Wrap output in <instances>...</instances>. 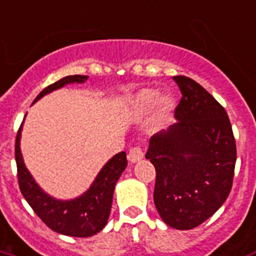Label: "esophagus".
<instances>
[{"label":"esophagus","instance_id":"esophagus-1","mask_svg":"<svg viewBox=\"0 0 256 256\" xmlns=\"http://www.w3.org/2000/svg\"><path fill=\"white\" fill-rule=\"evenodd\" d=\"M128 158L130 162H137L140 160H142L144 158V152L140 146H134L130 149V152L128 154Z\"/></svg>","mask_w":256,"mask_h":256}]
</instances>
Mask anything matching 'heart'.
<instances>
[{
    "label": "heart",
    "instance_id": "b5f03b06",
    "mask_svg": "<svg viewBox=\"0 0 256 256\" xmlns=\"http://www.w3.org/2000/svg\"><path fill=\"white\" fill-rule=\"evenodd\" d=\"M154 123L164 126L171 122L174 112V99L170 94H160V92L153 88H145L134 94L128 103V115L134 120L145 119L156 107Z\"/></svg>",
    "mask_w": 256,
    "mask_h": 256
}]
</instances>
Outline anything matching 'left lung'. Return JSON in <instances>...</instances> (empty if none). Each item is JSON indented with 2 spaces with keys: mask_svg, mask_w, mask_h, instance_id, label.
I'll return each mask as SVG.
<instances>
[{
  "mask_svg": "<svg viewBox=\"0 0 256 256\" xmlns=\"http://www.w3.org/2000/svg\"><path fill=\"white\" fill-rule=\"evenodd\" d=\"M172 126L154 134L145 157L156 168L154 205L171 228L187 230L212 217L234 182L236 144L224 107L184 76Z\"/></svg>",
  "mask_w": 256,
  "mask_h": 256,
  "instance_id": "1",
  "label": "left lung"
}]
</instances>
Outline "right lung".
I'll use <instances>...</instances> for the list:
<instances>
[{"instance_id":"add662e5","label":"right lung","mask_w":256,"mask_h":256,"mask_svg":"<svg viewBox=\"0 0 256 256\" xmlns=\"http://www.w3.org/2000/svg\"><path fill=\"white\" fill-rule=\"evenodd\" d=\"M88 80V76H68L48 85L38 94L34 103L44 94H51L68 84H82ZM22 123L16 137L14 156L17 164V178L22 196L26 198L38 217L54 232L74 238H90L99 234L108 221L115 184L128 166L126 153H116L106 162L100 170L94 183L84 194L73 200H56L42 190L34 176L30 174L22 160L20 140H22Z\"/></svg>"}]
</instances>
